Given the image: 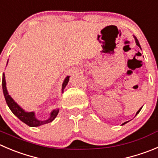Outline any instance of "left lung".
<instances>
[{
	"label": "left lung",
	"instance_id": "8db88e82",
	"mask_svg": "<svg viewBox=\"0 0 158 158\" xmlns=\"http://www.w3.org/2000/svg\"><path fill=\"white\" fill-rule=\"evenodd\" d=\"M133 37H134V39H135V42H136V44L137 45V46H139V47L140 48V49H141V46H140V45H139V41H138V40H137V39H136V36H134V35H133ZM142 107H143V106H142ZM142 107H141L140 109H139V110L137 111V112H136V115H137V114L139 113V112H140V110H141V109H142ZM128 122H129V121H127V122H125V123H123V124H122V125H124V124H126V123H128Z\"/></svg>",
	"mask_w": 158,
	"mask_h": 158
}]
</instances>
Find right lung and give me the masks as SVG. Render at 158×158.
<instances>
[{"instance_id":"add662e5","label":"right lung","mask_w":158,"mask_h":158,"mask_svg":"<svg viewBox=\"0 0 158 158\" xmlns=\"http://www.w3.org/2000/svg\"><path fill=\"white\" fill-rule=\"evenodd\" d=\"M7 63H8V60H7ZM69 78L70 76H67V77L64 79V82H63L62 85V94L64 93V88H66L67 85L68 84ZM2 88H3V92H4V98L6 100V102H7V106L9 107V109H10V111L12 112V113L14 114L15 116H17L19 119L22 122H23L24 123H25L26 125L29 126L31 127H40V126L44 125L46 123H51L52 121H53L55 119V118L56 117V115L59 113V109H55L50 112V115L49 117L47 119L45 120H40L35 117V112H26V111L24 110L15 101L10 97V94H8V91L7 90V87H6V81H5V75L4 73H3V77H2Z\"/></svg>"}]
</instances>
